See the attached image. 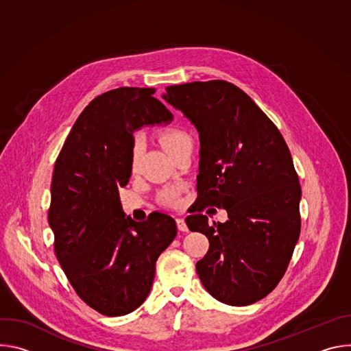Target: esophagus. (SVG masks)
<instances>
[{"label":"esophagus","mask_w":351,"mask_h":351,"mask_svg":"<svg viewBox=\"0 0 351 351\" xmlns=\"http://www.w3.org/2000/svg\"><path fill=\"white\" fill-rule=\"evenodd\" d=\"M176 223H178V229H179L180 232H189V228H187V225H186V222H184L183 218H178V219H176Z\"/></svg>","instance_id":"obj_1"}]
</instances>
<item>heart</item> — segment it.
Returning <instances> with one entry per match:
<instances>
[{"mask_svg": "<svg viewBox=\"0 0 351 351\" xmlns=\"http://www.w3.org/2000/svg\"><path fill=\"white\" fill-rule=\"evenodd\" d=\"M160 141L162 144V147L167 149V152L173 156L178 149H180L182 147L191 144V138L190 136L178 128H169L161 132L160 134ZM140 143L136 141L134 147H133V152H132V160H130V169L132 172H137L138 169V162H140ZM178 197H179V189L178 187H171L162 191L160 199L164 204H169L173 206L178 203Z\"/></svg>", "mask_w": 351, "mask_h": 351, "instance_id": "b5f03b06", "label": "heart"}]
</instances>
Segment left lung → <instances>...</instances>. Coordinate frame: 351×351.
Instances as JSON below:
<instances>
[{"label":"left lung","mask_w":351,"mask_h":351,"mask_svg":"<svg viewBox=\"0 0 351 351\" xmlns=\"http://www.w3.org/2000/svg\"><path fill=\"white\" fill-rule=\"evenodd\" d=\"M162 98L199 136L202 206L195 211L225 208L229 218L214 225L203 214L186 218L191 232L210 241L197 274L221 303L253 304L282 279L302 226V187L287 144L253 99L229 82L169 86Z\"/></svg>","instance_id":"1"}]
</instances>
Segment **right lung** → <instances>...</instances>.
<instances>
[{"mask_svg": "<svg viewBox=\"0 0 351 351\" xmlns=\"http://www.w3.org/2000/svg\"><path fill=\"white\" fill-rule=\"evenodd\" d=\"M154 93L119 87L95 97L76 119L53 173L48 225L57 258L83 302L107 317L143 304L156 263L178 233L175 219L162 213L133 221L119 198L132 175L134 130L173 119Z\"/></svg>", "mask_w": 351, "mask_h": 351, "instance_id": "right-lung-1", "label": "right lung"}]
</instances>
